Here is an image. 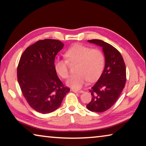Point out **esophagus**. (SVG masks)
Returning <instances> with one entry per match:
<instances>
[{"instance_id": "1", "label": "esophagus", "mask_w": 146, "mask_h": 146, "mask_svg": "<svg viewBox=\"0 0 146 146\" xmlns=\"http://www.w3.org/2000/svg\"><path fill=\"white\" fill-rule=\"evenodd\" d=\"M74 93H82L84 92V91L82 90H71Z\"/></svg>"}]
</instances>
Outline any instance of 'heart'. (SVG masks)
Listing matches in <instances>:
<instances>
[{"label":"heart","instance_id":"obj_1","mask_svg":"<svg viewBox=\"0 0 146 146\" xmlns=\"http://www.w3.org/2000/svg\"><path fill=\"white\" fill-rule=\"evenodd\" d=\"M65 56L67 60L56 59L55 61V68L62 78H67L70 75L69 63H77L75 68L76 73L71 76L67 81V84L71 88H80L88 80L94 82L102 75L105 57L100 49L75 44L66 51Z\"/></svg>","mask_w":146,"mask_h":146}]
</instances>
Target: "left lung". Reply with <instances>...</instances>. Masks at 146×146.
<instances>
[{"label": "left lung", "mask_w": 146, "mask_h": 146, "mask_svg": "<svg viewBox=\"0 0 146 146\" xmlns=\"http://www.w3.org/2000/svg\"><path fill=\"white\" fill-rule=\"evenodd\" d=\"M88 42L102 47L106 64L100 78L90 91L92 98L86 108L91 111L102 113L114 105L125 87V65L120 53L111 44L97 39Z\"/></svg>", "instance_id": "obj_1"}]
</instances>
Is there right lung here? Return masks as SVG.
Wrapping results in <instances>:
<instances>
[{"instance_id": "right-lung-1", "label": "right lung", "mask_w": 146, "mask_h": 146, "mask_svg": "<svg viewBox=\"0 0 146 146\" xmlns=\"http://www.w3.org/2000/svg\"><path fill=\"white\" fill-rule=\"evenodd\" d=\"M64 47L58 40L44 39L28 47L20 58L17 79L24 98L36 111H55L70 91L56 75L55 58Z\"/></svg>"}]
</instances>
